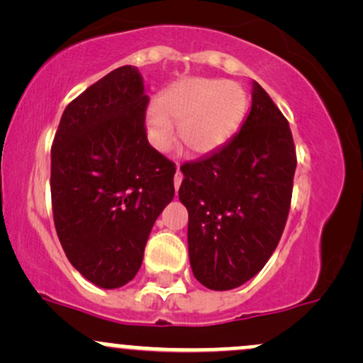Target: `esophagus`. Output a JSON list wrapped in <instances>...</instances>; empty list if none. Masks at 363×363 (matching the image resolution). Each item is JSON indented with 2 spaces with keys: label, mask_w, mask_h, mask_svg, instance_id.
<instances>
[{
  "label": "esophagus",
  "mask_w": 363,
  "mask_h": 363,
  "mask_svg": "<svg viewBox=\"0 0 363 363\" xmlns=\"http://www.w3.org/2000/svg\"><path fill=\"white\" fill-rule=\"evenodd\" d=\"M182 179H184V176H182L181 169H179V165H177V170H176V176H174V187H176V191L179 189V186H181Z\"/></svg>",
  "instance_id": "34e87169"
}]
</instances>
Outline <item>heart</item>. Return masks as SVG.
I'll return each mask as SVG.
<instances>
[{
    "mask_svg": "<svg viewBox=\"0 0 363 363\" xmlns=\"http://www.w3.org/2000/svg\"><path fill=\"white\" fill-rule=\"evenodd\" d=\"M247 109V94L225 80L177 82L158 97L157 109L147 116L148 138L158 150L169 148L174 128L184 147L196 155L216 150L234 135Z\"/></svg>",
    "mask_w": 363,
    "mask_h": 363,
    "instance_id": "1",
    "label": "heart"
}]
</instances>
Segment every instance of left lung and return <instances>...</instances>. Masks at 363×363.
Wrapping results in <instances>:
<instances>
[{
  "mask_svg": "<svg viewBox=\"0 0 363 363\" xmlns=\"http://www.w3.org/2000/svg\"><path fill=\"white\" fill-rule=\"evenodd\" d=\"M239 133L213 153L181 165L187 244L196 280L232 290L262 269L289 218L297 167L289 121L257 82Z\"/></svg>",
  "mask_w": 363,
  "mask_h": 363,
  "instance_id": "1",
  "label": "left lung"
}]
</instances>
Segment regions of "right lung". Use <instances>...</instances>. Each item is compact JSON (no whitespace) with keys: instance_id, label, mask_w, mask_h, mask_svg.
<instances>
[{"instance_id":"obj_1","label":"right lung","mask_w":363,"mask_h":363,"mask_svg":"<svg viewBox=\"0 0 363 363\" xmlns=\"http://www.w3.org/2000/svg\"><path fill=\"white\" fill-rule=\"evenodd\" d=\"M148 95L121 66L68 104L51 147V203L66 257L119 289L138 273L153 223L174 198L176 165L148 143Z\"/></svg>"}]
</instances>
